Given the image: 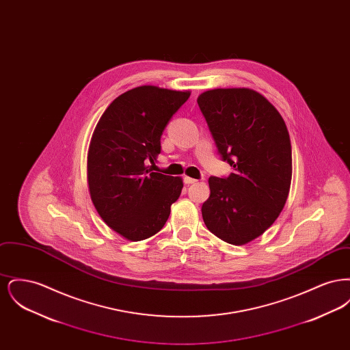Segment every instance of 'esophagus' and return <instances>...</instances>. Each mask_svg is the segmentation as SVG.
<instances>
[{"label": "esophagus", "instance_id": "obj_1", "mask_svg": "<svg viewBox=\"0 0 350 350\" xmlns=\"http://www.w3.org/2000/svg\"><path fill=\"white\" fill-rule=\"evenodd\" d=\"M183 183H186V185H190V183H197V180H196V178H191V177H185V178H183Z\"/></svg>", "mask_w": 350, "mask_h": 350}]
</instances>
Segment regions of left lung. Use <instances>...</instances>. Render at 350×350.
Listing matches in <instances>:
<instances>
[{
    "instance_id": "obj_1",
    "label": "left lung",
    "mask_w": 350,
    "mask_h": 350,
    "mask_svg": "<svg viewBox=\"0 0 350 350\" xmlns=\"http://www.w3.org/2000/svg\"><path fill=\"white\" fill-rule=\"evenodd\" d=\"M197 102L221 159L234 169L226 178H208L203 221L220 240L244 245L275 221L288 197V131L277 109L253 89H213Z\"/></svg>"
}]
</instances>
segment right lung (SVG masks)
Wrapping results in <instances>:
<instances>
[{
	"label": "right lung",
	"mask_w": 350,
	"mask_h": 350,
	"mask_svg": "<svg viewBox=\"0 0 350 350\" xmlns=\"http://www.w3.org/2000/svg\"><path fill=\"white\" fill-rule=\"evenodd\" d=\"M189 97L187 90L137 86L113 100L94 129L88 150L90 198L102 220L130 241L159 232L181 194V177L152 167L163 131Z\"/></svg>",
	"instance_id": "1"
}]
</instances>
